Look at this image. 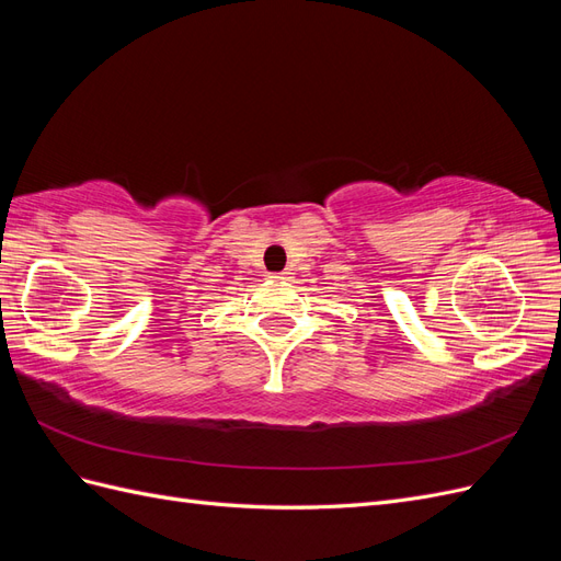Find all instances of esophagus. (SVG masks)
I'll list each match as a JSON object with an SVG mask.
<instances>
[{"instance_id":"34e87169","label":"esophagus","mask_w":561,"mask_h":561,"mask_svg":"<svg viewBox=\"0 0 561 561\" xmlns=\"http://www.w3.org/2000/svg\"><path fill=\"white\" fill-rule=\"evenodd\" d=\"M268 278H274V280H287V278H290V271H278V274H271Z\"/></svg>"}]
</instances>
